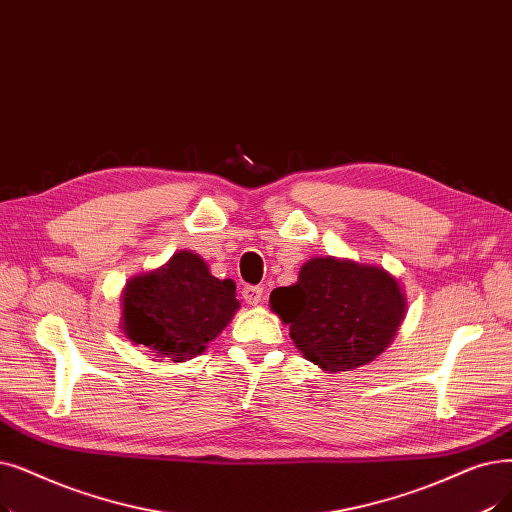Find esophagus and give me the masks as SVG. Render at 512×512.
Returning a JSON list of instances; mask_svg holds the SVG:
<instances>
[{"label": "esophagus", "mask_w": 512, "mask_h": 512, "mask_svg": "<svg viewBox=\"0 0 512 512\" xmlns=\"http://www.w3.org/2000/svg\"><path fill=\"white\" fill-rule=\"evenodd\" d=\"M242 299L247 305H259L263 301V288L259 286H244L242 288Z\"/></svg>", "instance_id": "obj_1"}]
</instances>
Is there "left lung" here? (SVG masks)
Segmentation results:
<instances>
[{"instance_id": "obj_1", "label": "left lung", "mask_w": 512, "mask_h": 512, "mask_svg": "<svg viewBox=\"0 0 512 512\" xmlns=\"http://www.w3.org/2000/svg\"><path fill=\"white\" fill-rule=\"evenodd\" d=\"M406 291L385 268L339 257H311L291 286L270 295L305 360L328 374L370 364L406 318Z\"/></svg>"}]
</instances>
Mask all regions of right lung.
<instances>
[{
  "label": "right lung",
  "instance_id": "1",
  "mask_svg": "<svg viewBox=\"0 0 512 512\" xmlns=\"http://www.w3.org/2000/svg\"><path fill=\"white\" fill-rule=\"evenodd\" d=\"M121 328L154 358L186 362L234 318L240 301L234 280H219L194 251H177L157 270L127 280L121 295Z\"/></svg>",
  "mask_w": 512,
  "mask_h": 512
}]
</instances>
